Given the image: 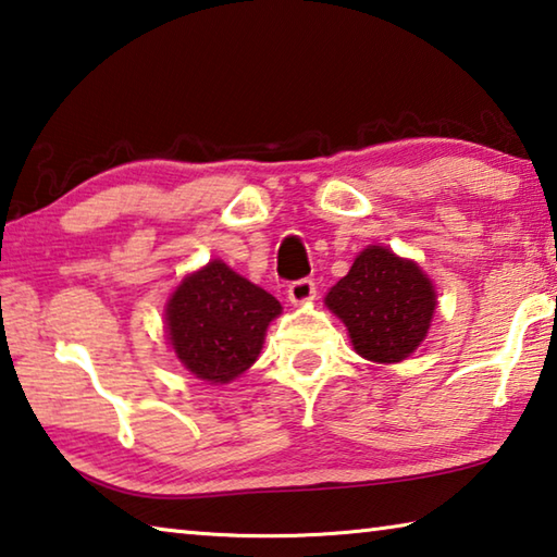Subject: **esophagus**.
<instances>
[{"mask_svg": "<svg viewBox=\"0 0 557 557\" xmlns=\"http://www.w3.org/2000/svg\"><path fill=\"white\" fill-rule=\"evenodd\" d=\"M314 297H317V285H314V280H309V277L295 280L287 287V299L292 301V305H305V301H312Z\"/></svg>", "mask_w": 557, "mask_h": 557, "instance_id": "obj_1", "label": "esophagus"}]
</instances>
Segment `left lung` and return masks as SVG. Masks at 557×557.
Segmentation results:
<instances>
[{"label":"left lung","instance_id":"1","mask_svg":"<svg viewBox=\"0 0 557 557\" xmlns=\"http://www.w3.org/2000/svg\"><path fill=\"white\" fill-rule=\"evenodd\" d=\"M324 301L346 324L358 356L373 363H398L425 342L437 292L418 262L398 258L383 245H369Z\"/></svg>","mask_w":557,"mask_h":557}]
</instances>
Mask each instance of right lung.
<instances>
[{
	"label": "right lung",
	"mask_w": 557,
	"mask_h": 557,
	"mask_svg": "<svg viewBox=\"0 0 557 557\" xmlns=\"http://www.w3.org/2000/svg\"><path fill=\"white\" fill-rule=\"evenodd\" d=\"M280 301L225 262L191 272L166 301V332L178 361L196 379L231 383L258 361Z\"/></svg>",
	"instance_id": "right-lung-1"
}]
</instances>
